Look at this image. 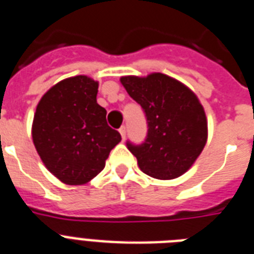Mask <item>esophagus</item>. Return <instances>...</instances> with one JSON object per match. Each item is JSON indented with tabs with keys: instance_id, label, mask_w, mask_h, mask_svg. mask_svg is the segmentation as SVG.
I'll return each mask as SVG.
<instances>
[{
	"instance_id": "34e87169",
	"label": "esophagus",
	"mask_w": 254,
	"mask_h": 254,
	"mask_svg": "<svg viewBox=\"0 0 254 254\" xmlns=\"http://www.w3.org/2000/svg\"><path fill=\"white\" fill-rule=\"evenodd\" d=\"M119 133H121V136H122V139L125 140L126 133H127V127H126V126H122V127L119 128Z\"/></svg>"
}]
</instances>
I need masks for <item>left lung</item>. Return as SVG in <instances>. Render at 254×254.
Listing matches in <instances>:
<instances>
[{
  "label": "left lung",
  "mask_w": 254,
  "mask_h": 254,
  "mask_svg": "<svg viewBox=\"0 0 254 254\" xmlns=\"http://www.w3.org/2000/svg\"><path fill=\"white\" fill-rule=\"evenodd\" d=\"M121 81L141 106L148 125L141 144L126 142L140 170L156 179L180 177L206 144L207 122L198 98L186 85L160 72L123 76Z\"/></svg>",
  "instance_id": "1"
}]
</instances>
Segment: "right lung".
I'll use <instances>...</instances> for the list:
<instances>
[{
	"instance_id": "1",
	"label": "right lung",
	"mask_w": 254,
	"mask_h": 254,
	"mask_svg": "<svg viewBox=\"0 0 254 254\" xmlns=\"http://www.w3.org/2000/svg\"><path fill=\"white\" fill-rule=\"evenodd\" d=\"M98 83L79 75L52 87L33 117L32 139L50 173L70 186L84 184L105 167L122 137L97 104Z\"/></svg>"
}]
</instances>
